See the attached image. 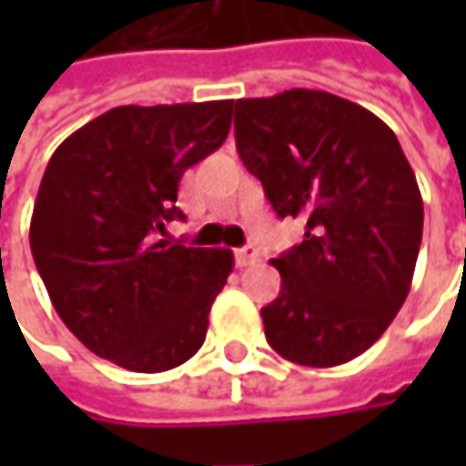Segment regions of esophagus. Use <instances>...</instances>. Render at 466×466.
Segmentation results:
<instances>
[{
	"label": "esophagus",
	"instance_id": "esophagus-1",
	"mask_svg": "<svg viewBox=\"0 0 466 466\" xmlns=\"http://www.w3.org/2000/svg\"><path fill=\"white\" fill-rule=\"evenodd\" d=\"M257 261H259L257 246H241V248H236V267H251Z\"/></svg>",
	"mask_w": 466,
	"mask_h": 466
}]
</instances>
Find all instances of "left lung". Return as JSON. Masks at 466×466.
<instances>
[{"mask_svg":"<svg viewBox=\"0 0 466 466\" xmlns=\"http://www.w3.org/2000/svg\"><path fill=\"white\" fill-rule=\"evenodd\" d=\"M236 147L278 218L306 220L272 259L267 342L298 366L358 358L402 309L420 251L422 197L397 135L352 100L296 87L236 100Z\"/></svg>","mask_w":466,"mask_h":466,"instance_id":"left-lung-1","label":"left lung"}]
</instances>
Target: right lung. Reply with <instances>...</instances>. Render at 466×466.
<instances>
[{"label": "right lung", "mask_w": 466, "mask_h": 466, "mask_svg": "<svg viewBox=\"0 0 466 466\" xmlns=\"http://www.w3.org/2000/svg\"><path fill=\"white\" fill-rule=\"evenodd\" d=\"M233 100L118 106L69 135L46 166L30 251L48 298L90 352L160 373L202 348L230 248L160 238L184 170L230 132Z\"/></svg>", "instance_id": "right-lung-1"}]
</instances>
